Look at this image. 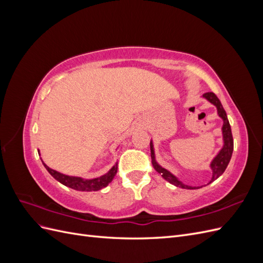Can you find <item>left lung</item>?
<instances>
[{
  "mask_svg": "<svg viewBox=\"0 0 263 263\" xmlns=\"http://www.w3.org/2000/svg\"><path fill=\"white\" fill-rule=\"evenodd\" d=\"M203 98L208 100L210 103H212L213 105L216 106L217 114L222 119V122H224V124H222V127H221L222 141H224V145H222V148L219 150V153L216 155V157H215L211 162L210 166H211L213 173H212L211 181L208 183V184H210V183H212L213 181L218 179L221 176V174L224 173V171L226 170L227 165L230 161V159H232V155H233V151H234V139H233L232 128H230V125H229L228 118H227V114L225 112L224 107H222L220 101L218 100V98L213 92H208V93L203 94ZM150 151H151V162H153L155 170L158 173H160L162 178L168 181L169 183H171V184L176 185L178 187H181V189H187V190H196V189L203 187V186L186 185L183 182H181L176 176H173V174L170 171L162 168V166L156 161L153 140H150Z\"/></svg>",
  "mask_w": 263,
  "mask_h": 263,
  "instance_id": "obj_1",
  "label": "left lung"
}]
</instances>
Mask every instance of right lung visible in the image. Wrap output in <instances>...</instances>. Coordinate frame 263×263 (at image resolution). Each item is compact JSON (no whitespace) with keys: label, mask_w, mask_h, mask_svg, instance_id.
I'll return each mask as SVG.
<instances>
[{"label":"right lung","mask_w":263,"mask_h":263,"mask_svg":"<svg viewBox=\"0 0 263 263\" xmlns=\"http://www.w3.org/2000/svg\"><path fill=\"white\" fill-rule=\"evenodd\" d=\"M44 165L47 169V171H48L55 180L59 181L61 184L69 186V187L77 190V191H86V192H91V191H99L103 187L107 186L108 183L112 182V180L115 177V174L117 173V163H116L115 165H113L112 169L104 174V176H101L100 178L86 180V179H82L79 177L66 176V174H62L58 171L50 169L49 166L46 165L45 163H44Z\"/></svg>","instance_id":"1"}]
</instances>
